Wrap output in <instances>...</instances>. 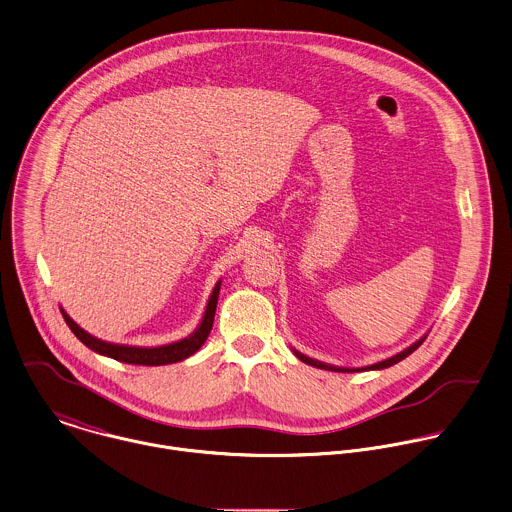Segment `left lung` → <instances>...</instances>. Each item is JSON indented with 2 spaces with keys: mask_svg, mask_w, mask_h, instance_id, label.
Masks as SVG:
<instances>
[{
  "mask_svg": "<svg viewBox=\"0 0 512 512\" xmlns=\"http://www.w3.org/2000/svg\"><path fill=\"white\" fill-rule=\"evenodd\" d=\"M423 341L425 339H421V341H417L415 345H411L409 349H405V351H401L399 355H395V357H391V359H387V361H381V363H375V365H371V367H367V369H387V367H391V365H395V363H399V361H403L405 357H409L413 351H417L421 345H423ZM295 355L303 361V363H307V365H313V367H317V369H327V371H337V373H349V371H359V369H341V367H333V365H325V363H319V361H313V359H309V357H305V355H301V353H297L295 351Z\"/></svg>",
  "mask_w": 512,
  "mask_h": 512,
  "instance_id": "left-lung-1",
  "label": "left lung"
}]
</instances>
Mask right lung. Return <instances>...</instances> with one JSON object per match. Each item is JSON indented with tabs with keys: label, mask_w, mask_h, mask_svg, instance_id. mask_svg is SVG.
Segmentation results:
<instances>
[{
	"label": "right lung",
	"mask_w": 512,
	"mask_h": 512,
	"mask_svg": "<svg viewBox=\"0 0 512 512\" xmlns=\"http://www.w3.org/2000/svg\"><path fill=\"white\" fill-rule=\"evenodd\" d=\"M219 287L221 283L215 285L213 295L207 303V311L205 317L199 325V329L189 337L183 339L179 343H171V345H163V347H155V349H141V347H125V345H113V343H105L99 341L95 337H91L89 333H85L81 327H77L71 317L67 313H63V319L67 323V327L71 329V333L91 351L111 357L115 361L121 363H129V365H147V367H155V365H169V363H177L183 361L187 357H191L195 351H199V347L207 341L211 329H213V319H215V309H217V297H219Z\"/></svg>",
	"instance_id": "add662e5"
}]
</instances>
